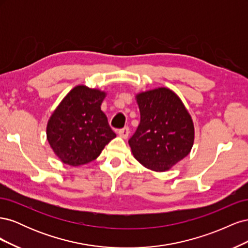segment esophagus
<instances>
[{"instance_id":"obj_1","label":"esophagus","mask_w":248,"mask_h":248,"mask_svg":"<svg viewBox=\"0 0 248 248\" xmlns=\"http://www.w3.org/2000/svg\"><path fill=\"white\" fill-rule=\"evenodd\" d=\"M128 134H129V128H128V127H124V128L119 130V136L121 137V138H123V139L128 138Z\"/></svg>"}]
</instances>
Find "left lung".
Here are the masks:
<instances>
[{"label":"left lung","instance_id":"obj_1","mask_svg":"<svg viewBox=\"0 0 248 248\" xmlns=\"http://www.w3.org/2000/svg\"><path fill=\"white\" fill-rule=\"evenodd\" d=\"M140 122L128 142L136 159L156 171H166L189 154L194 140L190 115L168 88L137 95Z\"/></svg>","mask_w":248,"mask_h":248}]
</instances>
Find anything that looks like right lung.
Segmentation results:
<instances>
[{
    "mask_svg": "<svg viewBox=\"0 0 248 248\" xmlns=\"http://www.w3.org/2000/svg\"><path fill=\"white\" fill-rule=\"evenodd\" d=\"M106 93L86 86L73 88L48 120L46 136L65 164L81 166L96 159L116 138L100 106Z\"/></svg>",
    "mask_w": 248,
    "mask_h": 248,
    "instance_id": "add662e5",
    "label": "right lung"
}]
</instances>
